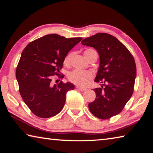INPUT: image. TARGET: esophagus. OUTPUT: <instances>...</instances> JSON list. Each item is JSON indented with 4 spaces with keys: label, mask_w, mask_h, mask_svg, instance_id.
<instances>
[{
    "label": "esophagus",
    "mask_w": 153,
    "mask_h": 153,
    "mask_svg": "<svg viewBox=\"0 0 153 153\" xmlns=\"http://www.w3.org/2000/svg\"><path fill=\"white\" fill-rule=\"evenodd\" d=\"M77 89H78L79 90H80L81 91H85L86 90L85 88H82V87H76Z\"/></svg>",
    "instance_id": "34e87169"
}]
</instances>
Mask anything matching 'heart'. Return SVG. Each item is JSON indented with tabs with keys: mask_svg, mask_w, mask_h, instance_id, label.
<instances>
[{
	"mask_svg": "<svg viewBox=\"0 0 153 153\" xmlns=\"http://www.w3.org/2000/svg\"><path fill=\"white\" fill-rule=\"evenodd\" d=\"M94 52H95V51L91 49V48H88V49L85 51L84 53H85L87 58L89 59ZM73 55L74 53H70L66 55L64 60V63L65 65H66V66L70 65ZM92 76L93 73L91 71H85L82 70L76 69L70 71L68 74V79L70 82L76 84L77 85L80 87H85L88 85L89 79L91 78Z\"/></svg>",
	"mask_w": 153,
	"mask_h": 153,
	"instance_id": "1",
	"label": "heart"
}]
</instances>
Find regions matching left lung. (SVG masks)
<instances>
[{"instance_id":"8db88e82","label":"left lung","mask_w":153,"mask_h":153,"mask_svg":"<svg viewBox=\"0 0 153 153\" xmlns=\"http://www.w3.org/2000/svg\"><path fill=\"white\" fill-rule=\"evenodd\" d=\"M82 44L98 52L100 65L95 82L104 83L94 89L96 98L89 104V110L97 118L109 119L121 112L134 92L135 60L124 45L108 33H98Z\"/></svg>"}]
</instances>
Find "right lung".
Wrapping results in <instances>:
<instances>
[{"mask_svg":"<svg viewBox=\"0 0 153 153\" xmlns=\"http://www.w3.org/2000/svg\"><path fill=\"white\" fill-rule=\"evenodd\" d=\"M82 40L49 34L31 42L23 51L16 77L22 99L35 115L51 118L63 108L66 93L74 89V85L62 81L53 85L52 77L58 74L68 52Z\"/></svg>","mask_w":153,"mask_h":153,"instance_id":"1","label":"right lung"}]
</instances>
